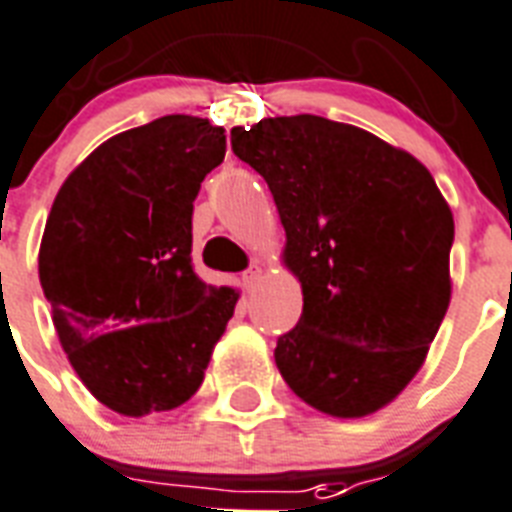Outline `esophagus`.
I'll use <instances>...</instances> for the list:
<instances>
[{
  "label": "esophagus",
  "instance_id": "esophagus-1",
  "mask_svg": "<svg viewBox=\"0 0 512 512\" xmlns=\"http://www.w3.org/2000/svg\"><path fill=\"white\" fill-rule=\"evenodd\" d=\"M261 282V269L259 267H251L248 272L243 275V288L251 293V290H256V285Z\"/></svg>",
  "mask_w": 512,
  "mask_h": 512
}]
</instances>
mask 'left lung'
<instances>
[{
    "label": "left lung",
    "mask_w": 512,
    "mask_h": 512,
    "mask_svg": "<svg viewBox=\"0 0 512 512\" xmlns=\"http://www.w3.org/2000/svg\"><path fill=\"white\" fill-rule=\"evenodd\" d=\"M267 179L304 312L277 341L290 391L330 418L383 410L423 367L449 309L452 208L402 147L320 116L232 129Z\"/></svg>",
    "instance_id": "8db88e82"
}]
</instances>
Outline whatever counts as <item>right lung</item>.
<instances>
[{"label":"right lung","mask_w":512,"mask_h":512,"mask_svg":"<svg viewBox=\"0 0 512 512\" xmlns=\"http://www.w3.org/2000/svg\"><path fill=\"white\" fill-rule=\"evenodd\" d=\"M208 118L163 116L102 142L57 190L39 282L89 394L124 418L185 404L240 290L192 272V203L224 161Z\"/></svg>","instance_id":"add662e5"}]
</instances>
